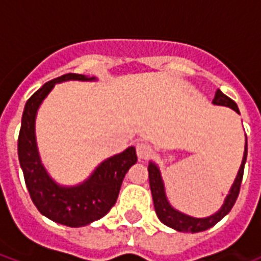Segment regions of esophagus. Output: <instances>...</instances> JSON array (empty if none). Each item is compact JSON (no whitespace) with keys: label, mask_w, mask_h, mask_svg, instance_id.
<instances>
[{"label":"esophagus","mask_w":261,"mask_h":261,"mask_svg":"<svg viewBox=\"0 0 261 261\" xmlns=\"http://www.w3.org/2000/svg\"><path fill=\"white\" fill-rule=\"evenodd\" d=\"M137 154H138V157L141 160H146L153 154V149H151L149 143L141 142L137 145Z\"/></svg>","instance_id":"1"}]
</instances>
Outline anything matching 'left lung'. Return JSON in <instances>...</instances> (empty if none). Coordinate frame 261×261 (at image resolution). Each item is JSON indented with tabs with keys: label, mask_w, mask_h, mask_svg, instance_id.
I'll list each match as a JSON object with an SVG mask.
<instances>
[{
	"label": "left lung",
	"mask_w": 261,
	"mask_h": 261,
	"mask_svg": "<svg viewBox=\"0 0 261 261\" xmlns=\"http://www.w3.org/2000/svg\"><path fill=\"white\" fill-rule=\"evenodd\" d=\"M213 104L215 106H225L229 107L231 110H234L236 112H239V107L230 97H227L226 94H223L221 90L215 92L214 100ZM247 153H248V143L245 141V151H244L243 163L240 167V171L237 173L233 186H231L229 195L225 199L223 206L217 211L215 214L207 217V218H194L190 215L182 214L180 211L174 210L173 207L169 204L165 195V188H164V181L161 178V173H160L159 167L155 164L150 163L147 167L149 171V182H150L151 195H153V203H154L155 214L159 217V219L163 223H165L167 226L172 227L174 230L182 231V233H198V231H203L210 229L218 223L225 215L231 210V207L234 206L236 200L239 198L240 187H241V181H243L244 176V167H245V161H247Z\"/></svg>",
	"instance_id": "1"
}]
</instances>
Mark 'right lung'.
I'll return each instance as SVG.
<instances>
[{
	"label": "right lung",
	"mask_w": 261,
	"mask_h": 261,
	"mask_svg": "<svg viewBox=\"0 0 261 261\" xmlns=\"http://www.w3.org/2000/svg\"><path fill=\"white\" fill-rule=\"evenodd\" d=\"M79 80L92 81L84 74H63L46 83L35 92L24 107L21 128L18 134V161L32 202L44 217L70 227L89 225L102 218L112 208L127 171L137 163L135 147L102 161L90 177L75 187H62L48 176L40 163L35 139V118L39 106L55 84Z\"/></svg>",
	"instance_id": "right-lung-1"
}]
</instances>
